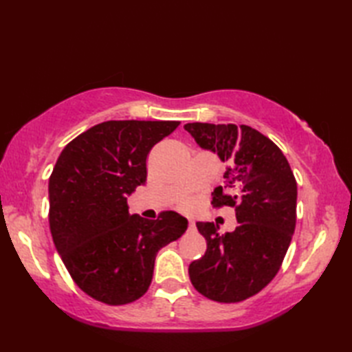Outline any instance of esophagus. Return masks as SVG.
Segmentation results:
<instances>
[{
  "instance_id": "obj_1",
  "label": "esophagus",
  "mask_w": 352,
  "mask_h": 352,
  "mask_svg": "<svg viewBox=\"0 0 352 352\" xmlns=\"http://www.w3.org/2000/svg\"><path fill=\"white\" fill-rule=\"evenodd\" d=\"M193 227H195V222H193L192 219L189 221V228H193Z\"/></svg>"
}]
</instances>
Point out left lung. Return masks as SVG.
I'll return each instance as SVG.
<instances>
[{"instance_id": "left-lung-1", "label": "left lung", "mask_w": 352, "mask_h": 352, "mask_svg": "<svg viewBox=\"0 0 352 352\" xmlns=\"http://www.w3.org/2000/svg\"><path fill=\"white\" fill-rule=\"evenodd\" d=\"M197 144L218 154L228 166L212 193L213 207H236L239 226L219 234L213 222H197L207 250L189 265L201 295L239 302L272 281L286 256L296 223V180L281 149L248 125L186 124Z\"/></svg>"}]
</instances>
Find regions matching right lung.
<instances>
[{
    "label": "right lung",
    "instance_id": "obj_1",
    "mask_svg": "<svg viewBox=\"0 0 352 352\" xmlns=\"http://www.w3.org/2000/svg\"><path fill=\"white\" fill-rule=\"evenodd\" d=\"M178 121H107L81 133L58 155L48 183L50 230L77 286L94 300H139L153 280L160 248L188 230L163 212L130 214L126 198L146 182V157Z\"/></svg>",
    "mask_w": 352,
    "mask_h": 352
}]
</instances>
